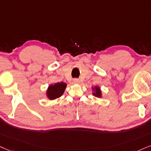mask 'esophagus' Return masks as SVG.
<instances>
[{
	"label": "esophagus",
	"instance_id": "1",
	"mask_svg": "<svg viewBox=\"0 0 151 151\" xmlns=\"http://www.w3.org/2000/svg\"><path fill=\"white\" fill-rule=\"evenodd\" d=\"M73 83H76V84H78V83H80V80L78 78H74L73 79Z\"/></svg>",
	"mask_w": 151,
	"mask_h": 151
}]
</instances>
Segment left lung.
<instances>
[{
	"label": "left lung",
	"instance_id": "left-lung-1",
	"mask_svg": "<svg viewBox=\"0 0 151 151\" xmlns=\"http://www.w3.org/2000/svg\"><path fill=\"white\" fill-rule=\"evenodd\" d=\"M93 90H95V91H96L95 93H93V94H94V96H98V97H100V96H101V90H100L99 87H96L95 88L93 89Z\"/></svg>",
	"mask_w": 151,
	"mask_h": 151
}]
</instances>
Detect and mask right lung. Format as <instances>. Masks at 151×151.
<instances>
[{
  "instance_id": "1",
  "label": "right lung",
  "mask_w": 151,
  "mask_h": 151,
  "mask_svg": "<svg viewBox=\"0 0 151 151\" xmlns=\"http://www.w3.org/2000/svg\"><path fill=\"white\" fill-rule=\"evenodd\" d=\"M66 84L64 83H57L54 85H50L47 92V95L50 99H55L59 98L64 93Z\"/></svg>"
}]
</instances>
